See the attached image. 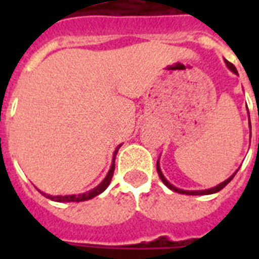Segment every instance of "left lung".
I'll use <instances>...</instances> for the list:
<instances>
[{"mask_svg":"<svg viewBox=\"0 0 259 259\" xmlns=\"http://www.w3.org/2000/svg\"><path fill=\"white\" fill-rule=\"evenodd\" d=\"M226 64H227V67H229L230 70L233 71L234 74H238L237 68H235V67H234V64H233V63H230V62H227V60H226ZM156 168H157V173H158V176H160V179H161V181H162V183H164V184L166 185V187H168V188H169V189H172V191H175V192H179V193H184V195H209V193H215V192H219V191H221V189H223V188H225L226 185L229 184L230 181L233 180V177L235 176V175H237V172H235V173H234V175H233V176H231V177H229V179H227V180H226V181H223V183H221V184H219V185H217V187H213V188L204 189V191H184V189H179V188H176V187H173V185L170 184L169 181L166 180L165 177H164V175H162L161 169H160V165H158V161H157V166H156Z\"/></svg>","mask_w":259,"mask_h":259,"instance_id":"left-lung-1","label":"left lung"}]
</instances>
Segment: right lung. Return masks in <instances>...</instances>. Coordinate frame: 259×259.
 <instances>
[{
  "mask_svg": "<svg viewBox=\"0 0 259 259\" xmlns=\"http://www.w3.org/2000/svg\"><path fill=\"white\" fill-rule=\"evenodd\" d=\"M119 146H118L117 149H115V152H114L113 165H111V168H110L109 173H107V176L105 177V180L102 181L101 184L98 185L97 188H94L93 191H90V192L80 193V195H70V196H50V195H46V196L50 197L51 200H55V201H76V203H78V201L90 200V199H93V197L98 196L99 193L103 192V191H105V189L109 187L110 181H111V177H113V175H114V168H115V164H114V161H115V156H117Z\"/></svg>",
  "mask_w": 259,
  "mask_h": 259,
  "instance_id": "right-lung-1",
  "label": "right lung"
}]
</instances>
